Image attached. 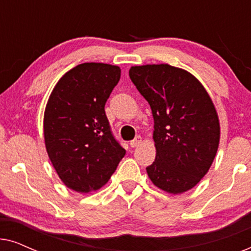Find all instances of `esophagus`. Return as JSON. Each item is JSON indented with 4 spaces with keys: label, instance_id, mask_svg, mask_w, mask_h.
Segmentation results:
<instances>
[{
    "label": "esophagus",
    "instance_id": "1",
    "mask_svg": "<svg viewBox=\"0 0 251 251\" xmlns=\"http://www.w3.org/2000/svg\"><path fill=\"white\" fill-rule=\"evenodd\" d=\"M142 142H143V138L140 136H137L135 139L133 140H131V142H130V146L131 147H138L140 144H142Z\"/></svg>",
    "mask_w": 251,
    "mask_h": 251
}]
</instances>
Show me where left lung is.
Instances as JSON below:
<instances>
[{"instance_id": "left-lung-1", "label": "left lung", "mask_w": 251, "mask_h": 251, "mask_svg": "<svg viewBox=\"0 0 251 251\" xmlns=\"http://www.w3.org/2000/svg\"><path fill=\"white\" fill-rule=\"evenodd\" d=\"M129 76L154 119L156 156L146 168L150 179L170 194L191 190L210 169L221 138L210 96L190 72L168 64L132 66Z\"/></svg>"}]
</instances>
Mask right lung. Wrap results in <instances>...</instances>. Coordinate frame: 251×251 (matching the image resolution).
<instances>
[{
  "mask_svg": "<svg viewBox=\"0 0 251 251\" xmlns=\"http://www.w3.org/2000/svg\"><path fill=\"white\" fill-rule=\"evenodd\" d=\"M120 76L121 68L115 65L80 64L60 77L48 99L47 153L61 181L78 193L104 186L126 154L105 114Z\"/></svg>",
  "mask_w": 251,
  "mask_h": 251,
  "instance_id": "1",
  "label": "right lung"
}]
</instances>
